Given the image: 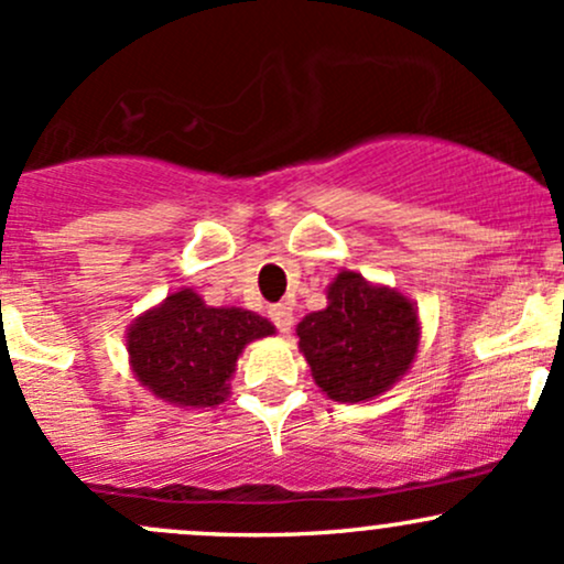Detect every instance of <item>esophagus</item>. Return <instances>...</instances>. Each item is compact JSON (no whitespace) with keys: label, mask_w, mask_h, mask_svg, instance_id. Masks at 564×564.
Listing matches in <instances>:
<instances>
[{"label":"esophagus","mask_w":564,"mask_h":564,"mask_svg":"<svg viewBox=\"0 0 564 564\" xmlns=\"http://www.w3.org/2000/svg\"><path fill=\"white\" fill-rule=\"evenodd\" d=\"M270 318H272V324L278 326V332H292V326H294V311H292V305H286V302H278V305H270Z\"/></svg>","instance_id":"34e87169"}]
</instances>
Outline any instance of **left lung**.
<instances>
[{"mask_svg": "<svg viewBox=\"0 0 564 564\" xmlns=\"http://www.w3.org/2000/svg\"><path fill=\"white\" fill-rule=\"evenodd\" d=\"M315 386L332 401L358 404L391 391L420 348V315L410 296L343 270L326 286L324 311L296 324Z\"/></svg>", "mask_w": 564, "mask_h": 564, "instance_id": "left-lung-1", "label": "left lung"}]
</instances>
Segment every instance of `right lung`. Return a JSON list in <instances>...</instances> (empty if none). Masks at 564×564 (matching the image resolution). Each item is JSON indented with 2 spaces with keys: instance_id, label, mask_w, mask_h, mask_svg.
<instances>
[{
  "instance_id": "1",
  "label": "right lung",
  "mask_w": 564,
  "mask_h": 564,
  "mask_svg": "<svg viewBox=\"0 0 564 564\" xmlns=\"http://www.w3.org/2000/svg\"><path fill=\"white\" fill-rule=\"evenodd\" d=\"M275 326L243 307H212L178 289L128 326V361L135 380L173 406H216L230 395L240 352Z\"/></svg>"
}]
</instances>
